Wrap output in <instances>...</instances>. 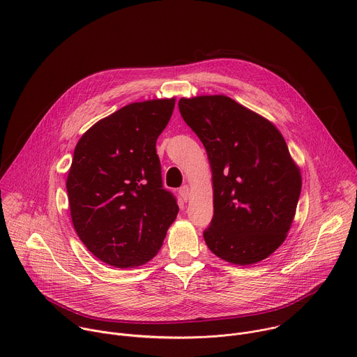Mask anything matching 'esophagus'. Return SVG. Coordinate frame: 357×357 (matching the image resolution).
Returning <instances> with one entry per match:
<instances>
[{"label":"esophagus","instance_id":"esophagus-1","mask_svg":"<svg viewBox=\"0 0 357 357\" xmlns=\"http://www.w3.org/2000/svg\"><path fill=\"white\" fill-rule=\"evenodd\" d=\"M179 195H181V197L186 202V200L189 199V196H190V189H189V186H188V185H183V186L179 189Z\"/></svg>","mask_w":357,"mask_h":357}]
</instances>
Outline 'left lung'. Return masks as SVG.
Wrapping results in <instances>:
<instances>
[{
	"mask_svg": "<svg viewBox=\"0 0 357 357\" xmlns=\"http://www.w3.org/2000/svg\"><path fill=\"white\" fill-rule=\"evenodd\" d=\"M185 123L206 148L213 218L203 237L231 264L267 259L285 240L301 195V172L281 132L226 96L181 98Z\"/></svg>",
	"mask_w": 357,
	"mask_h": 357,
	"instance_id": "8db88e82",
	"label": "left lung"
}]
</instances>
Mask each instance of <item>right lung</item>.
I'll return each instance as SVG.
<instances>
[{
	"instance_id": "add662e5",
	"label": "right lung",
	"mask_w": 357,
	"mask_h": 357,
	"mask_svg": "<svg viewBox=\"0 0 357 357\" xmlns=\"http://www.w3.org/2000/svg\"><path fill=\"white\" fill-rule=\"evenodd\" d=\"M175 98L131 103L79 139L66 189L75 230L106 264L130 268L161 248L179 208L162 186L155 144Z\"/></svg>"
}]
</instances>
